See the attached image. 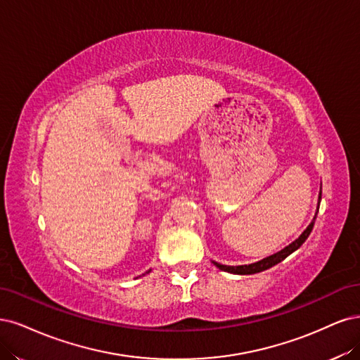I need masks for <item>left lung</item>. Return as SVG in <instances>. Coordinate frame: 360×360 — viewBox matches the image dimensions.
I'll use <instances>...</instances> for the list:
<instances>
[{
	"instance_id": "left-lung-1",
	"label": "left lung",
	"mask_w": 360,
	"mask_h": 360,
	"mask_svg": "<svg viewBox=\"0 0 360 360\" xmlns=\"http://www.w3.org/2000/svg\"><path fill=\"white\" fill-rule=\"evenodd\" d=\"M320 199H321V193H320ZM319 203H320V202H319ZM316 215H317V214H316ZM314 221H316V217H314V219H312V221H311V224L307 227V230H304V233L300 235L295 242L290 243L288 247H285L284 250L278 251V252L272 254V256L266 257V259H263V260H260V262H257V263L242 264V266H226V264H219V263L214 262V264L217 266L218 269L230 272V274H238V275H250V274H257V272L269 269V268H272V266H275L276 263L283 262L287 256H290V254H292L293 251H296L300 245H302V243L307 240V238L309 236L312 227H314Z\"/></svg>"
}]
</instances>
